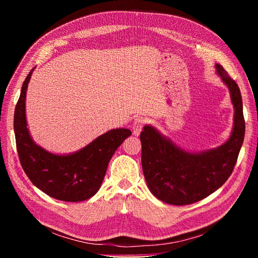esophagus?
Segmentation results:
<instances>
[{"instance_id":"obj_1","label":"esophagus","mask_w":258,"mask_h":258,"mask_svg":"<svg viewBox=\"0 0 258 258\" xmlns=\"http://www.w3.org/2000/svg\"><path fill=\"white\" fill-rule=\"evenodd\" d=\"M145 122V119L142 116H139L134 120V124H132V130H134V135L136 137H139L141 131L143 129V124Z\"/></svg>"}]
</instances>
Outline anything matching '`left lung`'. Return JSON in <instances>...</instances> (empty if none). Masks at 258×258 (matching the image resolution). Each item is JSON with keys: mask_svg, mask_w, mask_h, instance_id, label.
I'll list each match as a JSON object with an SVG mask.
<instances>
[{"mask_svg": "<svg viewBox=\"0 0 258 258\" xmlns=\"http://www.w3.org/2000/svg\"><path fill=\"white\" fill-rule=\"evenodd\" d=\"M215 70L233 105V126L227 141L211 150L189 152L152 124H145L140 136L147 187L166 204L185 206L208 197L227 181L237 162L245 132L241 92L222 66L216 63Z\"/></svg>", "mask_w": 258, "mask_h": 258, "instance_id": "obj_1", "label": "left lung"}]
</instances>
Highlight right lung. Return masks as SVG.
Wrapping results in <instances>:
<instances>
[{
    "label": "right lung",
    "mask_w": 258,
    "mask_h": 258,
    "mask_svg": "<svg viewBox=\"0 0 258 258\" xmlns=\"http://www.w3.org/2000/svg\"><path fill=\"white\" fill-rule=\"evenodd\" d=\"M34 69L22 84L14 114V131L21 167L30 181L48 196L68 202H79L98 192L115 151L131 136L126 128L106 131L81 150L54 154L34 142L28 128L26 97Z\"/></svg>",
    "instance_id": "right-lung-1"
}]
</instances>
